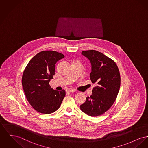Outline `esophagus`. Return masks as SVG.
<instances>
[{"mask_svg":"<svg viewBox=\"0 0 148 148\" xmlns=\"http://www.w3.org/2000/svg\"><path fill=\"white\" fill-rule=\"evenodd\" d=\"M66 92H68V93H73V92H75V90H74V89H67V90H66Z\"/></svg>","mask_w":148,"mask_h":148,"instance_id":"esophagus-1","label":"esophagus"}]
</instances>
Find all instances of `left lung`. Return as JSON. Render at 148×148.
<instances>
[{
  "mask_svg": "<svg viewBox=\"0 0 148 148\" xmlns=\"http://www.w3.org/2000/svg\"><path fill=\"white\" fill-rule=\"evenodd\" d=\"M82 55L90 62V78L97 86L80 108L89 116H98L109 110L117 98L121 82L119 70L114 61L101 52L92 50Z\"/></svg>",
  "mask_w": 148,
  "mask_h": 148,
  "instance_id": "obj_1",
  "label": "left lung"
}]
</instances>
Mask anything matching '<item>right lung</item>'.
<instances>
[{
    "mask_svg": "<svg viewBox=\"0 0 148 148\" xmlns=\"http://www.w3.org/2000/svg\"><path fill=\"white\" fill-rule=\"evenodd\" d=\"M65 56L55 51L38 53L24 70L22 84L27 99L37 112L50 114L60 106L65 92L53 90L49 82L55 75V64Z\"/></svg>",
    "mask_w": 148,
    "mask_h": 148,
    "instance_id": "obj_1",
    "label": "right lung"
}]
</instances>
